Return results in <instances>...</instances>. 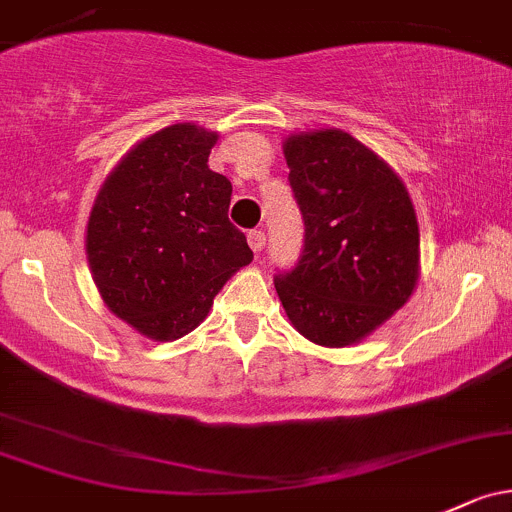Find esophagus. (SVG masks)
<instances>
[{
	"mask_svg": "<svg viewBox=\"0 0 512 512\" xmlns=\"http://www.w3.org/2000/svg\"><path fill=\"white\" fill-rule=\"evenodd\" d=\"M249 246L256 251V254H261V249L266 246V234H263L261 229H254V232H249Z\"/></svg>",
	"mask_w": 512,
	"mask_h": 512,
	"instance_id": "34e87169",
	"label": "esophagus"
}]
</instances>
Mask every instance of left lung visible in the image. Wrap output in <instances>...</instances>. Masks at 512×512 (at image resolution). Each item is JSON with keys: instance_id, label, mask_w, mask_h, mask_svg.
I'll list each match as a JSON object with an SVG mask.
<instances>
[{"instance_id": "left-lung-1", "label": "left lung", "mask_w": 512, "mask_h": 512, "mask_svg": "<svg viewBox=\"0 0 512 512\" xmlns=\"http://www.w3.org/2000/svg\"><path fill=\"white\" fill-rule=\"evenodd\" d=\"M283 153L305 244L293 271L273 283L302 337L342 349L381 327L415 290V207L393 168L342 129L288 136Z\"/></svg>"}]
</instances>
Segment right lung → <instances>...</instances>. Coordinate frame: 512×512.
Wrapping results in <instances>:
<instances>
[{"label": "right lung", "mask_w": 512, "mask_h": 512, "mask_svg": "<svg viewBox=\"0 0 512 512\" xmlns=\"http://www.w3.org/2000/svg\"><path fill=\"white\" fill-rule=\"evenodd\" d=\"M217 131L173 124L139 141L92 205L85 249L104 305L156 342L192 332L254 251L229 222L232 183L207 166Z\"/></svg>", "instance_id": "1"}]
</instances>
